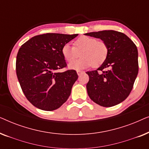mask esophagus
<instances>
[{
	"instance_id": "34e87169",
	"label": "esophagus",
	"mask_w": 149,
	"mask_h": 149,
	"mask_svg": "<svg viewBox=\"0 0 149 149\" xmlns=\"http://www.w3.org/2000/svg\"><path fill=\"white\" fill-rule=\"evenodd\" d=\"M83 72V71H81V70H77V74H78V75L79 76V75H81V74H82Z\"/></svg>"
}]
</instances>
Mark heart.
Returning <instances> with one entry per match:
<instances>
[{"instance_id":"obj_1","label":"heart","mask_w":149,"mask_h":149,"mask_svg":"<svg viewBox=\"0 0 149 149\" xmlns=\"http://www.w3.org/2000/svg\"><path fill=\"white\" fill-rule=\"evenodd\" d=\"M108 53L109 48L104 41L86 36L74 40L73 47L66 44L62 49V56L68 62L74 61L80 54V60L69 64V68L73 70H81L91 65L93 68H97L106 60Z\"/></svg>"}]
</instances>
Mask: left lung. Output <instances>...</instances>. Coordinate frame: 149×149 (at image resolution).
Here are the masks:
<instances>
[{
	"mask_svg": "<svg viewBox=\"0 0 149 149\" xmlns=\"http://www.w3.org/2000/svg\"><path fill=\"white\" fill-rule=\"evenodd\" d=\"M85 35L100 38L108 45L107 58L97 70L88 71L86 85L91 100L104 107L121 103L130 95L138 73V49L122 32L103 30Z\"/></svg>",
	"mask_w": 149,
	"mask_h": 149,
	"instance_id": "1",
	"label": "left lung"
}]
</instances>
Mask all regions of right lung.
I'll return each mask as SVG.
<instances>
[{
	"label": "right lung",
	"mask_w": 149,
	"mask_h": 149,
	"mask_svg": "<svg viewBox=\"0 0 149 149\" xmlns=\"http://www.w3.org/2000/svg\"><path fill=\"white\" fill-rule=\"evenodd\" d=\"M78 34L47 33L34 36L22 45L16 59V74L24 95L38 109L52 111L70 96L78 79L74 70L58 72L67 66L62 47Z\"/></svg>",
	"instance_id": "obj_1"
}]
</instances>
